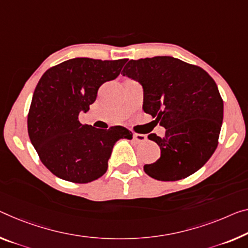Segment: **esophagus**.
Wrapping results in <instances>:
<instances>
[{"label":"esophagus","instance_id":"34e87169","mask_svg":"<svg viewBox=\"0 0 248 248\" xmlns=\"http://www.w3.org/2000/svg\"><path fill=\"white\" fill-rule=\"evenodd\" d=\"M133 140H134L136 143H143L147 140V136L144 134H139V133H134V134H133Z\"/></svg>","mask_w":248,"mask_h":248}]
</instances>
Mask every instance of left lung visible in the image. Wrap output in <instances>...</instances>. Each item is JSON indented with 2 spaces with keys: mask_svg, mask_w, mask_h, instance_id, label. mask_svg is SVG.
I'll use <instances>...</instances> for the list:
<instances>
[{
  "mask_svg": "<svg viewBox=\"0 0 248 248\" xmlns=\"http://www.w3.org/2000/svg\"><path fill=\"white\" fill-rule=\"evenodd\" d=\"M122 74L143 85L144 112L166 129L163 137L148 135L161 156L144 172L173 182L199 170L218 145L223 122V100L212 76L172 56L131 60Z\"/></svg>",
  "mask_w": 248,
  "mask_h": 248,
  "instance_id": "left-lung-1",
  "label": "left lung"
}]
</instances>
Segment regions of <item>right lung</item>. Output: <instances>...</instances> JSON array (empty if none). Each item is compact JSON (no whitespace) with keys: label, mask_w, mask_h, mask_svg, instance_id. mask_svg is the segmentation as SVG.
Returning a JSON list of instances; mask_svg holds the SVG:
<instances>
[{"label":"right lung","mask_w":248,"mask_h":248,"mask_svg":"<svg viewBox=\"0 0 248 248\" xmlns=\"http://www.w3.org/2000/svg\"><path fill=\"white\" fill-rule=\"evenodd\" d=\"M126 62L76 58L42 75L29 109L28 132L41 162L55 176L78 184L97 180L108 170L114 144L132 139L123 126L101 129L78 121L100 86L115 79Z\"/></svg>","instance_id":"obj_1"}]
</instances>
